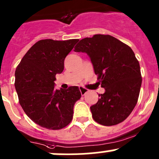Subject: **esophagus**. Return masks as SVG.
Here are the masks:
<instances>
[{
  "mask_svg": "<svg viewBox=\"0 0 159 159\" xmlns=\"http://www.w3.org/2000/svg\"><path fill=\"white\" fill-rule=\"evenodd\" d=\"M80 93H81L82 95H85V94H86V93L88 92V89H86V88L82 87V86H80Z\"/></svg>",
  "mask_w": 159,
  "mask_h": 159,
  "instance_id": "esophagus-1",
  "label": "esophagus"
}]
</instances>
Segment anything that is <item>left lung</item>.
<instances>
[{"label": "left lung", "mask_w": 159, "mask_h": 159, "mask_svg": "<svg viewBox=\"0 0 159 159\" xmlns=\"http://www.w3.org/2000/svg\"><path fill=\"white\" fill-rule=\"evenodd\" d=\"M74 51L88 55L105 89L90 107L93 120L104 126L124 121L136 106L142 81L133 50L113 36L95 34L80 40Z\"/></svg>", "instance_id": "obj_1"}]
</instances>
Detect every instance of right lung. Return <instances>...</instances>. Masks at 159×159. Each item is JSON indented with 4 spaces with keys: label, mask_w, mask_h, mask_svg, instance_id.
I'll list each match as a JSON object with an SVG mask.
<instances>
[{
    "label": "right lung",
    "mask_w": 159,
    "mask_h": 159,
    "mask_svg": "<svg viewBox=\"0 0 159 159\" xmlns=\"http://www.w3.org/2000/svg\"><path fill=\"white\" fill-rule=\"evenodd\" d=\"M79 39L36 42L15 70V89L25 114L42 128L59 130L71 122L75 103L81 97L78 86L56 89V75Z\"/></svg>",
    "instance_id": "1"
}]
</instances>
